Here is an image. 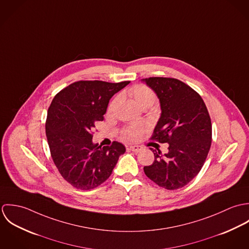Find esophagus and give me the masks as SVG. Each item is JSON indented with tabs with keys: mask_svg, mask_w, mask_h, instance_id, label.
Masks as SVG:
<instances>
[{
	"mask_svg": "<svg viewBox=\"0 0 249 249\" xmlns=\"http://www.w3.org/2000/svg\"><path fill=\"white\" fill-rule=\"evenodd\" d=\"M130 149L134 152H139L143 149V147L141 145H130Z\"/></svg>",
	"mask_w": 249,
	"mask_h": 249,
	"instance_id": "esophagus-1",
	"label": "esophagus"
}]
</instances>
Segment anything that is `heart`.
<instances>
[{"instance_id": "obj_1", "label": "heart", "mask_w": 249, "mask_h": 249, "mask_svg": "<svg viewBox=\"0 0 249 249\" xmlns=\"http://www.w3.org/2000/svg\"><path fill=\"white\" fill-rule=\"evenodd\" d=\"M130 96L140 106L144 107H150L155 101V93L145 85H136L129 90ZM117 99H115L109 106V109H112L116 105ZM146 125L144 124H137L130 125L123 130V135L127 139H137L145 131Z\"/></svg>"}]
</instances>
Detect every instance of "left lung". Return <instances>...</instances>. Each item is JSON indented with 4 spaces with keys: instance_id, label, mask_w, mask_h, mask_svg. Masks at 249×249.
Listing matches in <instances>:
<instances>
[{
    "instance_id": "8db88e82",
    "label": "left lung",
    "mask_w": 249,
    "mask_h": 249,
    "mask_svg": "<svg viewBox=\"0 0 249 249\" xmlns=\"http://www.w3.org/2000/svg\"><path fill=\"white\" fill-rule=\"evenodd\" d=\"M157 95L161 116L151 140L168 142L162 155L150 148L154 161L143 167L145 176L167 190H178L197 176L212 142L211 119L203 100L186 83L171 77L142 79Z\"/></svg>"
}]
</instances>
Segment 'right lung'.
<instances>
[{"label":"right lung","mask_w":249,"mask_h":249,"mask_svg":"<svg viewBox=\"0 0 249 249\" xmlns=\"http://www.w3.org/2000/svg\"><path fill=\"white\" fill-rule=\"evenodd\" d=\"M128 83L76 81L57 93L49 107L46 135L51 155L62 178L74 188L87 191L103 184L124 153L121 142L94 143L92 130L104 121L110 99Z\"/></svg>","instance_id":"add662e5"}]
</instances>
